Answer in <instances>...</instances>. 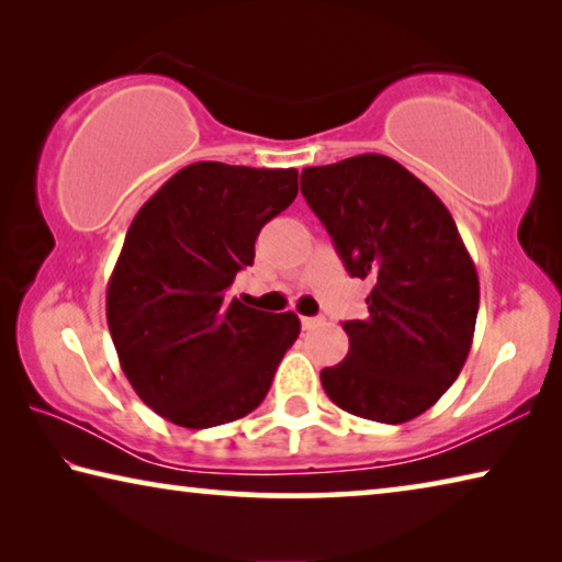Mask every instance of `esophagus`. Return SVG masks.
<instances>
[{
	"instance_id": "34e87169",
	"label": "esophagus",
	"mask_w": 562,
	"mask_h": 562,
	"mask_svg": "<svg viewBox=\"0 0 562 562\" xmlns=\"http://www.w3.org/2000/svg\"><path fill=\"white\" fill-rule=\"evenodd\" d=\"M322 325V317H302V329H315Z\"/></svg>"
}]
</instances>
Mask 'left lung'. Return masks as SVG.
<instances>
[{
	"mask_svg": "<svg viewBox=\"0 0 562 562\" xmlns=\"http://www.w3.org/2000/svg\"><path fill=\"white\" fill-rule=\"evenodd\" d=\"M307 205L351 278L372 282L364 319L345 322L347 357L322 369L345 412L412 422L461 374L479 315V274L429 186L379 154L302 170Z\"/></svg>",
	"mask_w": 562,
	"mask_h": 562,
	"instance_id": "obj_1",
	"label": "left lung"
}]
</instances>
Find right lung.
Instances as JSON below:
<instances>
[{
    "mask_svg": "<svg viewBox=\"0 0 562 562\" xmlns=\"http://www.w3.org/2000/svg\"><path fill=\"white\" fill-rule=\"evenodd\" d=\"M297 198L294 168L201 160L168 178L133 217L106 288V319L140 402L186 429L258 408L294 339V312L231 297L265 223Z\"/></svg>",
    "mask_w": 562,
    "mask_h": 562,
    "instance_id": "1",
    "label": "right lung"
}]
</instances>
